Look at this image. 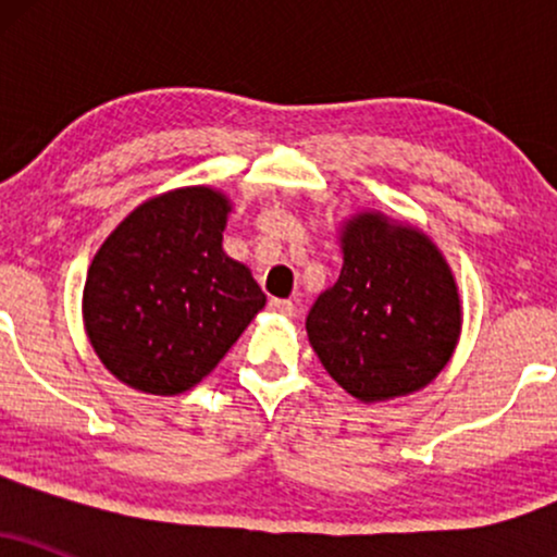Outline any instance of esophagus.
Wrapping results in <instances>:
<instances>
[{
  "label": "esophagus",
  "mask_w": 557,
  "mask_h": 557,
  "mask_svg": "<svg viewBox=\"0 0 557 557\" xmlns=\"http://www.w3.org/2000/svg\"><path fill=\"white\" fill-rule=\"evenodd\" d=\"M270 309L274 311V314H280V317H296V304H293V300L272 298L270 300Z\"/></svg>",
  "instance_id": "34e87169"
}]
</instances>
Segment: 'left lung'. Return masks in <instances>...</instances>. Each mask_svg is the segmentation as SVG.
Segmentation results:
<instances>
[{
	"label": "left lung",
	"instance_id": "left-lung-1",
	"mask_svg": "<svg viewBox=\"0 0 557 557\" xmlns=\"http://www.w3.org/2000/svg\"><path fill=\"white\" fill-rule=\"evenodd\" d=\"M343 270L306 317L314 354L361 403L424 389L447 367L463 309L443 251L419 227L382 212L341 222Z\"/></svg>",
	"mask_w": 557,
	"mask_h": 557
}]
</instances>
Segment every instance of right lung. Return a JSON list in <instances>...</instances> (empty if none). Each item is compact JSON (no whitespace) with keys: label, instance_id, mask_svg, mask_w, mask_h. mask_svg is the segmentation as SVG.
Masks as SVG:
<instances>
[{"label":"right lung","instance_id":"right-lung-1","mask_svg":"<svg viewBox=\"0 0 557 557\" xmlns=\"http://www.w3.org/2000/svg\"><path fill=\"white\" fill-rule=\"evenodd\" d=\"M233 203L212 185L146 198L88 267L83 327L104 369L149 395H181L225 359L264 309L222 233Z\"/></svg>","mask_w":557,"mask_h":557}]
</instances>
